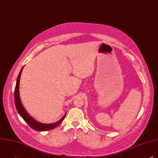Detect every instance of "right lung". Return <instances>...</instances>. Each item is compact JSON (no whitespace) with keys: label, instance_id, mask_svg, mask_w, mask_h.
Wrapping results in <instances>:
<instances>
[{"label":"right lung","instance_id":"add662e5","mask_svg":"<svg viewBox=\"0 0 158 158\" xmlns=\"http://www.w3.org/2000/svg\"><path fill=\"white\" fill-rule=\"evenodd\" d=\"M24 67L21 69L19 76L17 79V82H16V85L15 87V91H14V101H15V104L16 109L17 110V112H19V114L20 116L23 118V119L29 125V126L32 128L33 129L37 131H48L51 129H53L55 127H56L57 126H59L64 119L66 114L60 119L59 121L52 123V124H44L39 123L35 120L32 117L30 116L29 114L26 112L25 109L24 108L23 106H22L20 99V96H19V82H20V75L22 73V71Z\"/></svg>","mask_w":158,"mask_h":158}]
</instances>
